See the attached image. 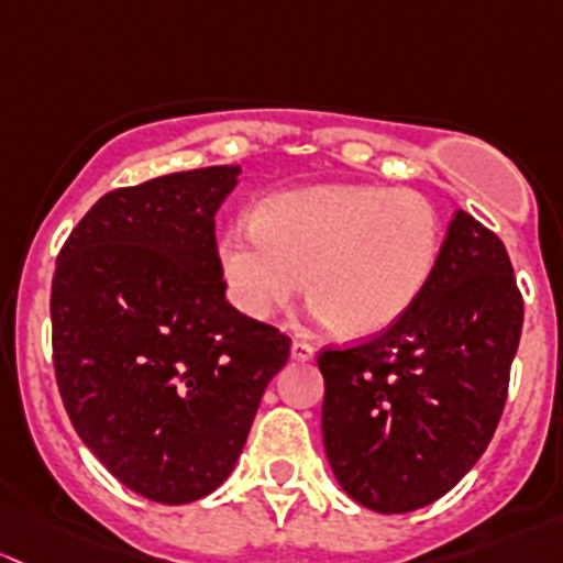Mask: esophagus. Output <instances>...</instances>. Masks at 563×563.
I'll return each mask as SVG.
<instances>
[{
	"label": "esophagus",
	"mask_w": 563,
	"mask_h": 563,
	"mask_svg": "<svg viewBox=\"0 0 563 563\" xmlns=\"http://www.w3.org/2000/svg\"><path fill=\"white\" fill-rule=\"evenodd\" d=\"M314 352L317 350L309 344V341H300V339L292 341V361L309 363V361H314Z\"/></svg>",
	"instance_id": "obj_1"
}]
</instances>
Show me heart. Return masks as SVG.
Segmentation results:
<instances>
[{
	"label": "heart",
	"instance_id": "1",
	"mask_svg": "<svg viewBox=\"0 0 563 563\" xmlns=\"http://www.w3.org/2000/svg\"><path fill=\"white\" fill-rule=\"evenodd\" d=\"M442 217L426 195L382 184L282 189L252 224L219 239V271L235 309L268 320L306 282L314 317L346 339L393 328L420 300L442 254Z\"/></svg>",
	"mask_w": 563,
	"mask_h": 563
}]
</instances>
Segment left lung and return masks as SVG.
Here are the masks:
<instances>
[{"instance_id":"left-lung-1","label":"left lung","mask_w":563,"mask_h":563,"mask_svg":"<svg viewBox=\"0 0 563 563\" xmlns=\"http://www.w3.org/2000/svg\"><path fill=\"white\" fill-rule=\"evenodd\" d=\"M523 328L501 239L455 211L426 292L385 333L322 350V442L341 488L398 515L461 483L494 439Z\"/></svg>"}]
</instances>
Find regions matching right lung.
I'll use <instances>...</instances> for the list:
<instances>
[{
	"mask_svg": "<svg viewBox=\"0 0 563 563\" xmlns=\"http://www.w3.org/2000/svg\"><path fill=\"white\" fill-rule=\"evenodd\" d=\"M239 173L217 165L113 189L56 260L54 368L69 422L148 501H197L230 477L289 357V335L224 298L213 217Z\"/></svg>",
	"mask_w": 563,
	"mask_h": 563,
	"instance_id": "1",
	"label": "right lung"
}]
</instances>
